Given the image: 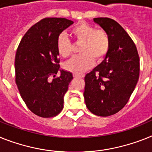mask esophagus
<instances>
[{
    "label": "esophagus",
    "mask_w": 152,
    "mask_h": 152,
    "mask_svg": "<svg viewBox=\"0 0 152 152\" xmlns=\"http://www.w3.org/2000/svg\"><path fill=\"white\" fill-rule=\"evenodd\" d=\"M73 77L75 78H83V75H77V74H73Z\"/></svg>",
    "instance_id": "34e87169"
}]
</instances>
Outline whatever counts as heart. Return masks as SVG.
Listing matches in <instances>:
<instances>
[{"instance_id": "b5f03b06", "label": "heart", "mask_w": 152, "mask_h": 152, "mask_svg": "<svg viewBox=\"0 0 152 152\" xmlns=\"http://www.w3.org/2000/svg\"><path fill=\"white\" fill-rule=\"evenodd\" d=\"M71 35L76 42H82L80 48L81 55L65 63L64 68L67 71L80 75L91 68L94 59L100 61L107 54L110 41L105 31L95 30L87 23L80 22L72 28ZM57 51L58 55L63 58H67L72 53V45L65 35L58 37Z\"/></svg>"}]
</instances>
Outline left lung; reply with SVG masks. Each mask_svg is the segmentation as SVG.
<instances>
[{
  "label": "left lung",
  "instance_id": "left-lung-1",
  "mask_svg": "<svg viewBox=\"0 0 152 152\" xmlns=\"http://www.w3.org/2000/svg\"><path fill=\"white\" fill-rule=\"evenodd\" d=\"M94 21L107 33L110 45L104 61L85 76V103L91 113L107 117L126 105L139 78V56L126 31L113 19Z\"/></svg>",
  "mask_w": 152,
  "mask_h": 152
}]
</instances>
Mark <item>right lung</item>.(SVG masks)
Segmentation results:
<instances>
[{
  "label": "right lung",
  "mask_w": 152,
  "mask_h": 152,
  "mask_svg": "<svg viewBox=\"0 0 152 152\" xmlns=\"http://www.w3.org/2000/svg\"><path fill=\"white\" fill-rule=\"evenodd\" d=\"M72 24L62 18L42 19L25 33L16 52L18 89L28 108L39 117H55L63 108L64 95L73 77L72 72L60 69L57 40ZM58 72L61 76L56 77Z\"/></svg>",
  "instance_id": "right-lung-1"
}]
</instances>
